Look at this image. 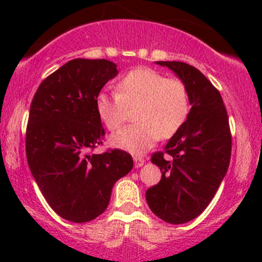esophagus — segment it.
Wrapping results in <instances>:
<instances>
[{
	"label": "esophagus",
	"mask_w": 262,
	"mask_h": 262,
	"mask_svg": "<svg viewBox=\"0 0 262 262\" xmlns=\"http://www.w3.org/2000/svg\"><path fill=\"white\" fill-rule=\"evenodd\" d=\"M133 160H134V166H136V167H142V166L144 165V160L141 157V156H134Z\"/></svg>",
	"instance_id": "esophagus-1"
}]
</instances>
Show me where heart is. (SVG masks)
Instances as JSON below:
<instances>
[{
	"label": "heart",
	"instance_id": "b5f03b06",
	"mask_svg": "<svg viewBox=\"0 0 262 262\" xmlns=\"http://www.w3.org/2000/svg\"><path fill=\"white\" fill-rule=\"evenodd\" d=\"M96 113L109 130L123 124L128 109H134L133 125L114 133L113 146L138 153L160 138L170 139L186 123L190 114V94L180 78L166 77L152 68L138 67L118 81L115 94L100 92L95 100Z\"/></svg>",
	"mask_w": 262,
	"mask_h": 262
}]
</instances>
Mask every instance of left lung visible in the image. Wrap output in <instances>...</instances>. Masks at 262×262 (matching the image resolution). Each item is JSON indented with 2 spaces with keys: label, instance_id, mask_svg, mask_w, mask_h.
Here are the masks:
<instances>
[{
  "label": "left lung",
  "instance_id": "1",
  "mask_svg": "<svg viewBox=\"0 0 262 262\" xmlns=\"http://www.w3.org/2000/svg\"><path fill=\"white\" fill-rule=\"evenodd\" d=\"M157 63L186 83L191 109L165 150L150 156L162 176L147 190L146 199L158 218L182 224L200 215L212 202L228 170L232 134L221 94L199 70L184 62Z\"/></svg>",
  "mask_w": 262,
  "mask_h": 262
}]
</instances>
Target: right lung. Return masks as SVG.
I'll use <instances>...</instances> for the list:
<instances>
[{
	"label": "right lung",
	"mask_w": 262,
	"mask_h": 262,
	"mask_svg": "<svg viewBox=\"0 0 262 262\" xmlns=\"http://www.w3.org/2000/svg\"><path fill=\"white\" fill-rule=\"evenodd\" d=\"M116 75L110 60L72 59L41 82L30 105L28 165L50 208L75 223L104 213L114 184L133 168L123 149L92 153L105 137L95 100Z\"/></svg>",
	"instance_id": "obj_1"
}]
</instances>
